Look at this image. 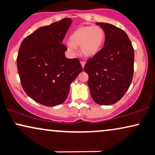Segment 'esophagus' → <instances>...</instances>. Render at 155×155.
Returning a JSON list of instances; mask_svg holds the SVG:
<instances>
[{"instance_id": "obj_1", "label": "esophagus", "mask_w": 155, "mask_h": 155, "mask_svg": "<svg viewBox=\"0 0 155 155\" xmlns=\"http://www.w3.org/2000/svg\"><path fill=\"white\" fill-rule=\"evenodd\" d=\"M80 64H81L82 67V68H84V66H85V62H84V61H81V62H80Z\"/></svg>"}]
</instances>
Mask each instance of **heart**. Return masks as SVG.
<instances>
[{"label":"heart","mask_w":155,"mask_h":155,"mask_svg":"<svg viewBox=\"0 0 155 155\" xmlns=\"http://www.w3.org/2000/svg\"><path fill=\"white\" fill-rule=\"evenodd\" d=\"M104 39L105 33L100 26H82L70 35L67 48L70 53L75 54L77 46H80L82 55L92 57L101 49Z\"/></svg>","instance_id":"b5f03b06"}]
</instances>
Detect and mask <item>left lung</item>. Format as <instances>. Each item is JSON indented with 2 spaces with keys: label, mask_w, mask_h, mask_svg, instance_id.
I'll return each instance as SVG.
<instances>
[{
  "label": "left lung",
  "mask_w": 155,
  "mask_h": 155,
  "mask_svg": "<svg viewBox=\"0 0 155 155\" xmlns=\"http://www.w3.org/2000/svg\"><path fill=\"white\" fill-rule=\"evenodd\" d=\"M105 33L104 47L87 61L84 70L94 102L116 103L130 87L134 72V49L125 32L112 24L97 23Z\"/></svg>",
  "instance_id": "1"
}]
</instances>
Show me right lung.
I'll use <instances>...</instances> for the list:
<instances>
[{
  "mask_svg": "<svg viewBox=\"0 0 155 155\" xmlns=\"http://www.w3.org/2000/svg\"><path fill=\"white\" fill-rule=\"evenodd\" d=\"M72 23L64 18L39 28L20 46L17 67L25 93L38 103L54 107L63 103L70 84L82 71L80 60L68 59L63 41Z\"/></svg>",
  "mask_w": 155,
  "mask_h": 155,
  "instance_id": "1",
  "label": "right lung"
}]
</instances>
